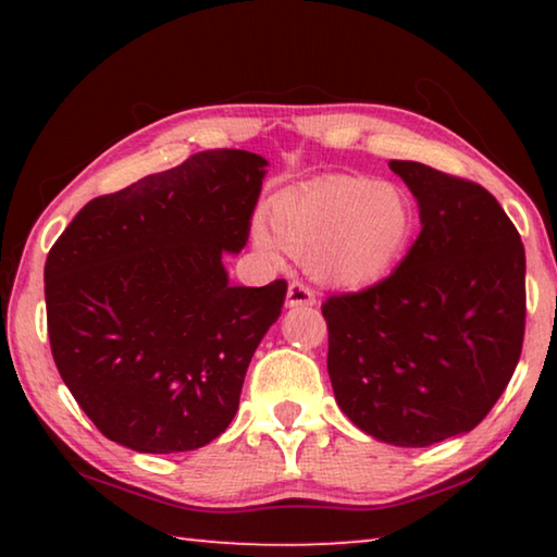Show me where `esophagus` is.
Listing matches in <instances>:
<instances>
[{
    "instance_id": "obj_1",
    "label": "esophagus",
    "mask_w": 557,
    "mask_h": 557,
    "mask_svg": "<svg viewBox=\"0 0 557 557\" xmlns=\"http://www.w3.org/2000/svg\"><path fill=\"white\" fill-rule=\"evenodd\" d=\"M317 305L314 292L301 282H292L287 287V307H312Z\"/></svg>"
}]
</instances>
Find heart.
Wrapping results in <instances>:
<instances>
[{
  "instance_id": "obj_1",
  "label": "heart",
  "mask_w": 557,
  "mask_h": 557,
  "mask_svg": "<svg viewBox=\"0 0 557 557\" xmlns=\"http://www.w3.org/2000/svg\"><path fill=\"white\" fill-rule=\"evenodd\" d=\"M270 225L252 243L270 260L307 256L312 275L336 289H366L388 277L412 240L414 215L398 186L363 176H326L280 194Z\"/></svg>"
}]
</instances>
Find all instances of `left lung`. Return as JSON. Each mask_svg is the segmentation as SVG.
<instances>
[{"instance_id": "1", "label": "left lung", "mask_w": 557, "mask_h": 557, "mask_svg": "<svg viewBox=\"0 0 557 557\" xmlns=\"http://www.w3.org/2000/svg\"><path fill=\"white\" fill-rule=\"evenodd\" d=\"M418 199L422 231L395 272L322 305L338 408L395 447L474 430L521 358L525 252L484 186L420 162L388 164Z\"/></svg>"}]
</instances>
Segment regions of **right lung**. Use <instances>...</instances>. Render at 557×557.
Listing matches in <instances>:
<instances>
[{
	"label": "right lung",
	"mask_w": 557,
	"mask_h": 557,
	"mask_svg": "<svg viewBox=\"0 0 557 557\" xmlns=\"http://www.w3.org/2000/svg\"><path fill=\"white\" fill-rule=\"evenodd\" d=\"M268 159L209 149L83 206L46 258L51 354L108 440L145 455L209 445L240 403L287 282L233 287Z\"/></svg>",
	"instance_id": "right-lung-1"
}]
</instances>
